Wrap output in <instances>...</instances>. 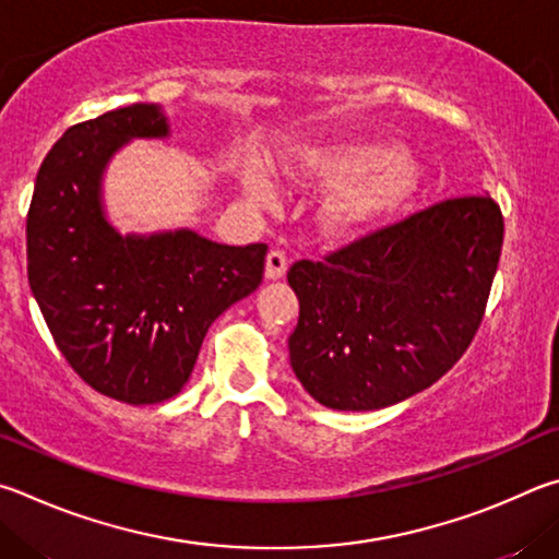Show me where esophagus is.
<instances>
[{
    "instance_id": "1",
    "label": "esophagus",
    "mask_w": 559,
    "mask_h": 559,
    "mask_svg": "<svg viewBox=\"0 0 559 559\" xmlns=\"http://www.w3.org/2000/svg\"><path fill=\"white\" fill-rule=\"evenodd\" d=\"M287 272V254L282 250H272L264 260V277L267 280H280L285 277Z\"/></svg>"
}]
</instances>
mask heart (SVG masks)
<instances>
[{
    "mask_svg": "<svg viewBox=\"0 0 559 559\" xmlns=\"http://www.w3.org/2000/svg\"><path fill=\"white\" fill-rule=\"evenodd\" d=\"M280 171L295 183L329 186L319 205V230L331 240H354L413 201L417 166L395 144L360 136H311L280 152ZM240 183L254 201H267L272 183L260 164H245Z\"/></svg>",
    "mask_w": 559,
    "mask_h": 559,
    "instance_id": "1",
    "label": "heart"
}]
</instances>
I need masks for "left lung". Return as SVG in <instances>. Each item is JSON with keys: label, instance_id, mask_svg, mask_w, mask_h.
<instances>
[{"label": "left lung", "instance_id": "1", "mask_svg": "<svg viewBox=\"0 0 559 559\" xmlns=\"http://www.w3.org/2000/svg\"><path fill=\"white\" fill-rule=\"evenodd\" d=\"M501 245L503 215L486 193L292 264L289 364L301 388L324 407L368 413L437 383L481 324Z\"/></svg>", "mask_w": 559, "mask_h": 559}]
</instances>
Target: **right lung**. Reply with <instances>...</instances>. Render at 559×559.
<instances>
[{"label": "right lung", "mask_w": 559, "mask_h": 559, "mask_svg": "<svg viewBox=\"0 0 559 559\" xmlns=\"http://www.w3.org/2000/svg\"><path fill=\"white\" fill-rule=\"evenodd\" d=\"M162 105L132 103L66 130L38 169L26 218L28 287L68 364L127 405L179 395L209 326L260 287L267 245L191 228L120 233L105 171L132 140H169Z\"/></svg>", "instance_id": "add662e5"}]
</instances>
